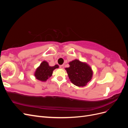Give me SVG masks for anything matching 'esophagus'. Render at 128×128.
<instances>
[{
	"instance_id": "esophagus-1",
	"label": "esophagus",
	"mask_w": 128,
	"mask_h": 128,
	"mask_svg": "<svg viewBox=\"0 0 128 128\" xmlns=\"http://www.w3.org/2000/svg\"><path fill=\"white\" fill-rule=\"evenodd\" d=\"M60 68L61 69H64V65H61V66H60Z\"/></svg>"
}]
</instances>
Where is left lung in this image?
I'll return each mask as SVG.
<instances>
[{
	"mask_svg": "<svg viewBox=\"0 0 128 128\" xmlns=\"http://www.w3.org/2000/svg\"><path fill=\"white\" fill-rule=\"evenodd\" d=\"M69 67L66 68L65 69L71 82L77 86H86L93 76V71L90 66L77 59L69 62Z\"/></svg>",
	"mask_w": 128,
	"mask_h": 128,
	"instance_id": "obj_1",
	"label": "left lung"
}]
</instances>
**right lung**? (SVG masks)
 Wrapping results in <instances>:
<instances>
[{
	"label": "right lung",
	"mask_w": 128,
	"mask_h": 128,
	"mask_svg": "<svg viewBox=\"0 0 128 128\" xmlns=\"http://www.w3.org/2000/svg\"><path fill=\"white\" fill-rule=\"evenodd\" d=\"M59 67L58 64H56L54 66L52 67L50 66L47 61H43L40 66L36 69V71L34 72V76L37 80L42 82H45L49 77L52 76L53 71Z\"/></svg>",
	"instance_id": "right-lung-1"
}]
</instances>
